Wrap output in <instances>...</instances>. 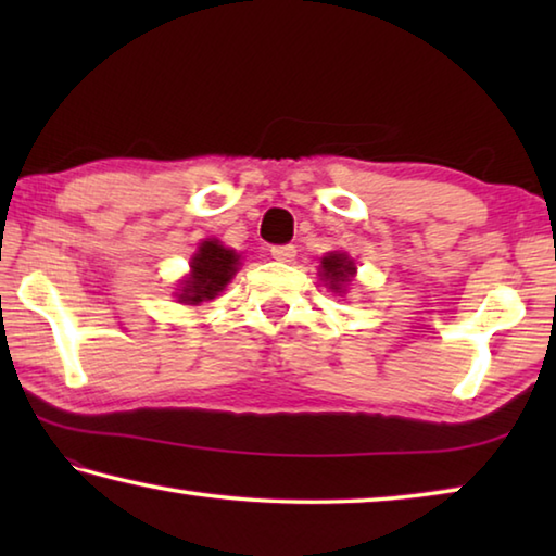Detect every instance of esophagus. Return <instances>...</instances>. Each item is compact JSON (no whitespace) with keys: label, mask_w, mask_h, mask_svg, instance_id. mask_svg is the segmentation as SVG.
Returning <instances> with one entry per match:
<instances>
[{"label":"esophagus","mask_w":556,"mask_h":556,"mask_svg":"<svg viewBox=\"0 0 556 556\" xmlns=\"http://www.w3.org/2000/svg\"><path fill=\"white\" fill-rule=\"evenodd\" d=\"M271 257H275L277 262H291L296 257V248L294 244H275V248L269 250Z\"/></svg>","instance_id":"esophagus-1"}]
</instances>
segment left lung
I'll list each match as a JSON object with an SVG mask.
<instances>
[{
	"label": "left lung",
	"instance_id": "obj_1",
	"mask_svg": "<svg viewBox=\"0 0 556 556\" xmlns=\"http://www.w3.org/2000/svg\"><path fill=\"white\" fill-rule=\"evenodd\" d=\"M328 289H333L336 294H345V285L355 277V262L345 255V252H328L321 257V271Z\"/></svg>",
	"mask_w": 556,
	"mask_h": 556
}]
</instances>
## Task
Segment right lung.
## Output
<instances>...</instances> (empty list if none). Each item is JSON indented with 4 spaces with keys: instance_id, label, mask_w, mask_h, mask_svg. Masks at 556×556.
<instances>
[{
    "instance_id": "right-lung-1",
    "label": "right lung",
    "mask_w": 556,
    "mask_h": 556,
    "mask_svg": "<svg viewBox=\"0 0 556 556\" xmlns=\"http://www.w3.org/2000/svg\"><path fill=\"white\" fill-rule=\"evenodd\" d=\"M240 267V255L225 248L218 240H203L201 248L191 257V271L181 281L176 296L181 304L199 306L201 301H211L228 287Z\"/></svg>"
}]
</instances>
